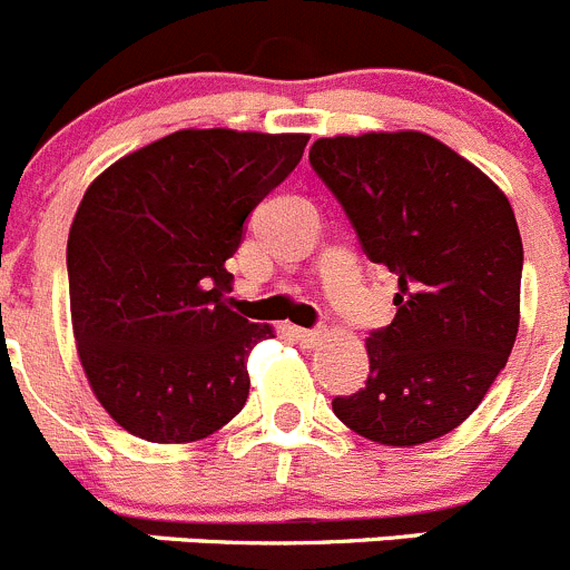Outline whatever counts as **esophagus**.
Returning <instances> with one entry per match:
<instances>
[{
	"instance_id": "1",
	"label": "esophagus",
	"mask_w": 570,
	"mask_h": 570,
	"mask_svg": "<svg viewBox=\"0 0 570 570\" xmlns=\"http://www.w3.org/2000/svg\"><path fill=\"white\" fill-rule=\"evenodd\" d=\"M294 338L302 347H316L325 338V331H307V327H294Z\"/></svg>"
}]
</instances>
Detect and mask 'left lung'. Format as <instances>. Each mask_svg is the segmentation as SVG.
I'll return each instance as SVG.
<instances>
[{"mask_svg": "<svg viewBox=\"0 0 570 570\" xmlns=\"http://www.w3.org/2000/svg\"><path fill=\"white\" fill-rule=\"evenodd\" d=\"M311 166L364 254L399 276L395 320L367 338V381L333 412L375 443L435 441L478 410L514 347L523 239L509 197L424 132L320 138Z\"/></svg>", "mask_w": 570, "mask_h": 570, "instance_id": "left-lung-1", "label": "left lung"}]
</instances>
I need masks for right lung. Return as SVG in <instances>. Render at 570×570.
<instances>
[{"label": "right lung", "mask_w": 570, "mask_h": 570, "mask_svg": "<svg viewBox=\"0 0 570 570\" xmlns=\"http://www.w3.org/2000/svg\"><path fill=\"white\" fill-rule=\"evenodd\" d=\"M305 144L180 129L83 191L67 239L72 333L92 393L135 438L200 441L245 406V358L274 331L232 311L226 259Z\"/></svg>", "instance_id": "obj_1"}]
</instances>
